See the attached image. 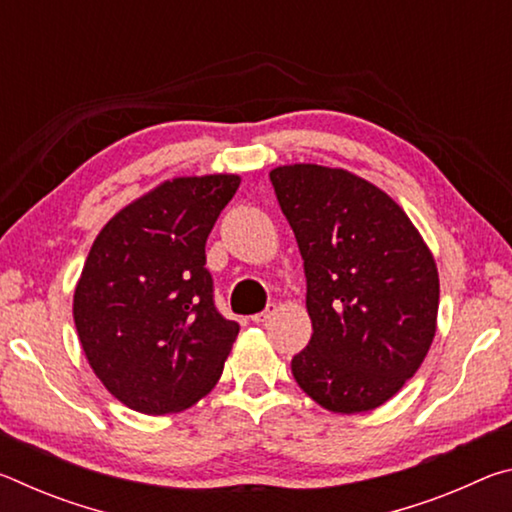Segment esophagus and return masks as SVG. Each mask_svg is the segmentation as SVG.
Here are the masks:
<instances>
[{
    "label": "esophagus",
    "mask_w": 512,
    "mask_h": 512,
    "mask_svg": "<svg viewBox=\"0 0 512 512\" xmlns=\"http://www.w3.org/2000/svg\"><path fill=\"white\" fill-rule=\"evenodd\" d=\"M275 311H277V307L275 305H268L264 311H259V314H255V316H250V320H253V323H266V320H271L273 316H275Z\"/></svg>",
    "instance_id": "34e87169"
}]
</instances>
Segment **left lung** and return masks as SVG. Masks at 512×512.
<instances>
[{
    "mask_svg": "<svg viewBox=\"0 0 512 512\" xmlns=\"http://www.w3.org/2000/svg\"><path fill=\"white\" fill-rule=\"evenodd\" d=\"M271 180L305 259L314 327L293 377L332 413L377 409L436 336V259L402 207L357 173L298 162L275 167Z\"/></svg>",
    "mask_w": 512,
    "mask_h": 512,
    "instance_id": "obj_1",
    "label": "left lung"
}]
</instances>
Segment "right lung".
Segmentation results:
<instances>
[{
  "mask_svg": "<svg viewBox=\"0 0 512 512\" xmlns=\"http://www.w3.org/2000/svg\"><path fill=\"white\" fill-rule=\"evenodd\" d=\"M237 173L176 176L112 216L74 289V325L94 375L128 409L185 411L212 391L239 334L214 309L205 241Z\"/></svg>",
  "mask_w": 512,
  "mask_h": 512,
  "instance_id": "obj_1",
  "label": "right lung"
}]
</instances>
